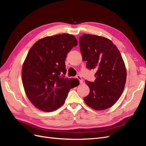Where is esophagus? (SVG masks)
Masks as SVG:
<instances>
[{
	"instance_id": "obj_1",
	"label": "esophagus",
	"mask_w": 146,
	"mask_h": 146,
	"mask_svg": "<svg viewBox=\"0 0 146 146\" xmlns=\"http://www.w3.org/2000/svg\"><path fill=\"white\" fill-rule=\"evenodd\" d=\"M77 78L78 79L79 81H80V83L82 84L83 83V79L82 78V77L80 76H79V75H77Z\"/></svg>"
}]
</instances>
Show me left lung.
<instances>
[{
	"mask_svg": "<svg viewBox=\"0 0 146 146\" xmlns=\"http://www.w3.org/2000/svg\"><path fill=\"white\" fill-rule=\"evenodd\" d=\"M79 44L86 68L96 70L94 82H86L90 92L84 101L95 110L108 109L118 100L125 85L127 70L121 53L111 40L98 35L83 34Z\"/></svg>",
	"mask_w": 146,
	"mask_h": 146,
	"instance_id": "8db88e82",
	"label": "left lung"
}]
</instances>
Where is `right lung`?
<instances>
[{"label":"right lung","instance_id":"1","mask_svg":"<svg viewBox=\"0 0 146 146\" xmlns=\"http://www.w3.org/2000/svg\"><path fill=\"white\" fill-rule=\"evenodd\" d=\"M77 40L62 33L39 39L30 48L22 69L25 94L39 110L50 112L63 105L69 90L79 85L77 78H65V60Z\"/></svg>","mask_w":146,"mask_h":146}]
</instances>
